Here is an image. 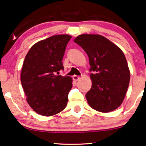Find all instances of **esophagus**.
Returning <instances> with one entry per match:
<instances>
[{
    "label": "esophagus",
    "instance_id": "esophagus-1",
    "mask_svg": "<svg viewBox=\"0 0 146 146\" xmlns=\"http://www.w3.org/2000/svg\"><path fill=\"white\" fill-rule=\"evenodd\" d=\"M73 80L75 81V82H78V81L80 79V78L79 76H78V75H73Z\"/></svg>",
    "mask_w": 146,
    "mask_h": 146
}]
</instances>
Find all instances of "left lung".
<instances>
[{
    "instance_id": "8db88e82",
    "label": "left lung",
    "mask_w": 146,
    "mask_h": 146,
    "mask_svg": "<svg viewBox=\"0 0 146 146\" xmlns=\"http://www.w3.org/2000/svg\"><path fill=\"white\" fill-rule=\"evenodd\" d=\"M74 42L86 52L91 66L92 87L86 94L96 111L108 113L120 107L129 85L130 71L121 49L100 35L83 34Z\"/></svg>"
}]
</instances>
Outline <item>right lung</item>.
I'll return each instance as SVG.
<instances>
[{"label": "right lung", "mask_w": 146, "mask_h": 146, "mask_svg": "<svg viewBox=\"0 0 146 146\" xmlns=\"http://www.w3.org/2000/svg\"><path fill=\"white\" fill-rule=\"evenodd\" d=\"M71 38V35H58L38 41L31 47L23 62L20 80L26 101L43 116L56 115L67 105L73 80L55 73L64 69L62 60Z\"/></svg>", "instance_id": "obj_1"}]
</instances>
